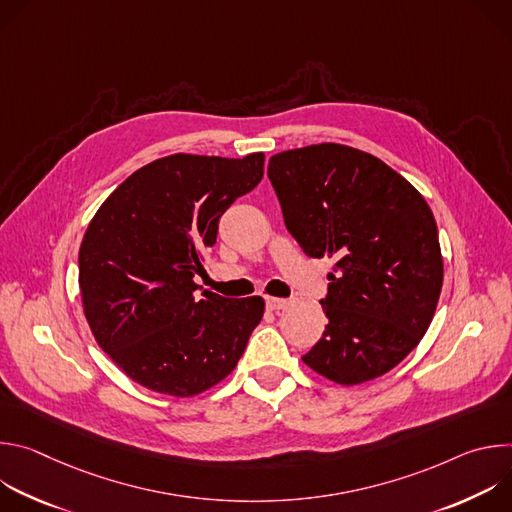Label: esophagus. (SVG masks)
Segmentation results:
<instances>
[{"instance_id": "obj_1", "label": "esophagus", "mask_w": 512, "mask_h": 512, "mask_svg": "<svg viewBox=\"0 0 512 512\" xmlns=\"http://www.w3.org/2000/svg\"><path fill=\"white\" fill-rule=\"evenodd\" d=\"M265 304L269 310H283L287 306V300L281 298H265Z\"/></svg>"}]
</instances>
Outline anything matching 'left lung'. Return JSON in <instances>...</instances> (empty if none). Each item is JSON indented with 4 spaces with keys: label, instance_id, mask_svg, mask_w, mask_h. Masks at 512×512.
<instances>
[{
    "label": "left lung",
    "instance_id": "left-lung-1",
    "mask_svg": "<svg viewBox=\"0 0 512 512\" xmlns=\"http://www.w3.org/2000/svg\"><path fill=\"white\" fill-rule=\"evenodd\" d=\"M267 176L306 255L334 257L328 326L302 360L338 385L389 373L427 332L444 281L423 196L379 158L338 143L275 154Z\"/></svg>",
    "mask_w": 512,
    "mask_h": 512
}]
</instances>
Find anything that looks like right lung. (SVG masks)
I'll return each instance as SVG.
<instances>
[{"label":"right lung","instance_id":"right-lung-1","mask_svg":"<svg viewBox=\"0 0 512 512\" xmlns=\"http://www.w3.org/2000/svg\"><path fill=\"white\" fill-rule=\"evenodd\" d=\"M241 160L174 154L133 172L97 210L79 251V285L99 346L141 387L174 397L221 383L263 318L259 296L196 285L223 212L263 178Z\"/></svg>","mask_w":512,"mask_h":512}]
</instances>
